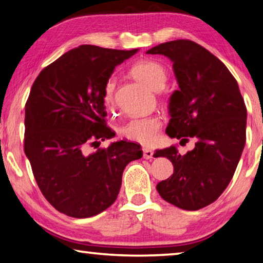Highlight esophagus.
<instances>
[{
  "label": "esophagus",
  "instance_id": "34e87169",
  "mask_svg": "<svg viewBox=\"0 0 263 263\" xmlns=\"http://www.w3.org/2000/svg\"><path fill=\"white\" fill-rule=\"evenodd\" d=\"M144 158L147 160L153 159V151L149 148H144Z\"/></svg>",
  "mask_w": 263,
  "mask_h": 263
}]
</instances>
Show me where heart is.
I'll return each instance as SVG.
<instances>
[{
  "label": "heart",
  "mask_w": 263,
  "mask_h": 263,
  "mask_svg": "<svg viewBox=\"0 0 263 263\" xmlns=\"http://www.w3.org/2000/svg\"><path fill=\"white\" fill-rule=\"evenodd\" d=\"M130 74L133 78L145 83L153 90H160L164 87L167 81V70L158 61L139 60L135 62L130 68ZM104 102L106 105H111L114 102V83L109 82L105 87ZM161 121L157 116L132 118L119 127V133L127 140L138 144L149 146L157 141L159 137Z\"/></svg>",
  "instance_id": "1"
}]
</instances>
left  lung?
<instances>
[{"label":"left lung","mask_w":263,"mask_h":263,"mask_svg":"<svg viewBox=\"0 0 263 263\" xmlns=\"http://www.w3.org/2000/svg\"><path fill=\"white\" fill-rule=\"evenodd\" d=\"M146 53L168 57L179 83L169 101L167 135L184 145L186 137L196 139L195 148L184 155L175 146L155 152V158L166 157L174 166L157 190L173 205L199 210L232 180L246 142V105L228 67L197 43L177 39Z\"/></svg>","instance_id":"left-lung-1"}]
</instances>
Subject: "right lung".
<instances>
[{"label": "right lung", "mask_w": 263, "mask_h": 263, "mask_svg": "<svg viewBox=\"0 0 263 263\" xmlns=\"http://www.w3.org/2000/svg\"><path fill=\"white\" fill-rule=\"evenodd\" d=\"M138 50L81 45L44 68L25 104L24 152L44 197L61 213L88 218L117 198L126 164L140 145L116 141L89 153L115 132L105 122L104 91L115 67Z\"/></svg>", "instance_id": "right-lung-1"}]
</instances>
